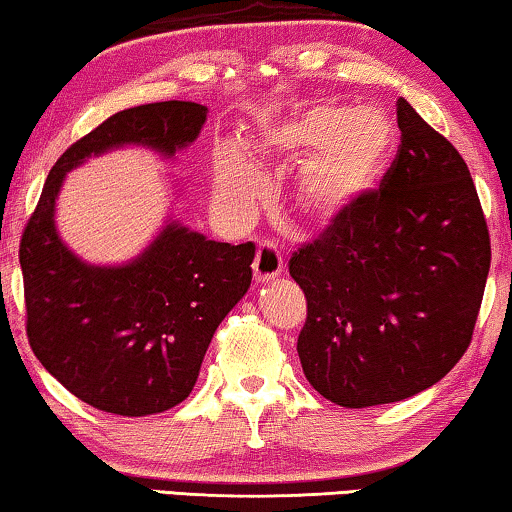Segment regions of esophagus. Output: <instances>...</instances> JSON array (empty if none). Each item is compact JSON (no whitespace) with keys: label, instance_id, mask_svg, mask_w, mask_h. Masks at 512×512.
<instances>
[{"label":"esophagus","instance_id":"34e87169","mask_svg":"<svg viewBox=\"0 0 512 512\" xmlns=\"http://www.w3.org/2000/svg\"><path fill=\"white\" fill-rule=\"evenodd\" d=\"M254 279L256 283H267V281H274L277 277H281L283 272V256L281 251L274 247V242H263L261 247L256 251V258H254Z\"/></svg>","mask_w":512,"mask_h":512}]
</instances>
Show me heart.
Returning <instances> with one entry per match:
<instances>
[{
	"mask_svg": "<svg viewBox=\"0 0 512 512\" xmlns=\"http://www.w3.org/2000/svg\"><path fill=\"white\" fill-rule=\"evenodd\" d=\"M272 144L277 151L311 153L297 171V203L313 222H334L387 171L396 125L377 107L318 102L281 125ZM212 190L219 208L235 217H249L261 196L263 178L235 141L215 144Z\"/></svg>",
	"mask_w": 512,
	"mask_h": 512,
	"instance_id": "b5f03b06",
	"label": "heart"
}]
</instances>
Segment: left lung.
Returning a JSON list of instances; mask_svg holds the SVG:
<instances>
[{
	"label": "left lung",
	"instance_id": "8db88e82",
	"mask_svg": "<svg viewBox=\"0 0 512 512\" xmlns=\"http://www.w3.org/2000/svg\"><path fill=\"white\" fill-rule=\"evenodd\" d=\"M400 146L368 192L290 258L306 295V380L341 407L430 389L469 348L490 272L474 180L451 141L398 100Z\"/></svg>",
	"mask_w": 512,
	"mask_h": 512
}]
</instances>
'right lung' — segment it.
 I'll list each match as a JSON object with an SVG mask.
<instances>
[{
  "label": "right lung",
  "mask_w": 512,
  "mask_h": 512,
  "mask_svg": "<svg viewBox=\"0 0 512 512\" xmlns=\"http://www.w3.org/2000/svg\"><path fill=\"white\" fill-rule=\"evenodd\" d=\"M206 116V107L183 100L109 116L59 157L22 235L31 350L47 373L96 410L148 416L190 396L212 334L249 290L256 247L208 240L167 215L130 261L89 263L59 235L61 187L89 157L119 148L139 146L176 160L199 137Z\"/></svg>",
  "instance_id": "right-lung-1"
}]
</instances>
